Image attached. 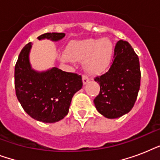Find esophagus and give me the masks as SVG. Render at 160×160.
<instances>
[{
    "label": "esophagus",
    "mask_w": 160,
    "mask_h": 160,
    "mask_svg": "<svg viewBox=\"0 0 160 160\" xmlns=\"http://www.w3.org/2000/svg\"><path fill=\"white\" fill-rule=\"evenodd\" d=\"M82 80H83V84H84V85H86V84L88 83V81L90 80V78L88 77L87 75H84L82 77Z\"/></svg>",
    "instance_id": "34e87169"
}]
</instances>
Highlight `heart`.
I'll return each instance as SVG.
<instances>
[{
    "mask_svg": "<svg viewBox=\"0 0 160 160\" xmlns=\"http://www.w3.org/2000/svg\"><path fill=\"white\" fill-rule=\"evenodd\" d=\"M113 51V44L109 39L90 38L71 42L66 49L68 55L62 54L60 58L65 62L70 60L84 62L88 73L99 75L110 65Z\"/></svg>",
    "mask_w": 160,
    "mask_h": 160,
    "instance_id": "heart-1",
    "label": "heart"
}]
</instances>
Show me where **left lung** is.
Masks as SVG:
<instances>
[{"label":"left lung","mask_w":160,"mask_h":160,"mask_svg":"<svg viewBox=\"0 0 160 160\" xmlns=\"http://www.w3.org/2000/svg\"><path fill=\"white\" fill-rule=\"evenodd\" d=\"M109 70L97 76L100 94L94 100L98 112L108 119H116L129 113L136 101L140 86V67L138 55L124 41L115 45Z\"/></svg>","instance_id":"8db88e82"}]
</instances>
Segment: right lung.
Segmentation results:
<instances>
[{"instance_id":"obj_1","label":"right lung","mask_w":160,"mask_h":160,"mask_svg":"<svg viewBox=\"0 0 160 160\" xmlns=\"http://www.w3.org/2000/svg\"><path fill=\"white\" fill-rule=\"evenodd\" d=\"M65 33H46L38 40L58 41ZM31 43L19 55L15 66V89L19 102L33 119L44 123L60 121L67 115L72 97L82 88L81 75L53 67L38 72L31 68L29 54Z\"/></svg>"}]
</instances>
